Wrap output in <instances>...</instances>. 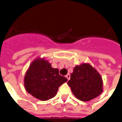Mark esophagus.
<instances>
[{"label": "esophagus", "mask_w": 122, "mask_h": 122, "mask_svg": "<svg viewBox=\"0 0 122 122\" xmlns=\"http://www.w3.org/2000/svg\"><path fill=\"white\" fill-rule=\"evenodd\" d=\"M66 77L67 78V79H68V80H69V79H70V76L69 73H68L67 75L66 76Z\"/></svg>", "instance_id": "1"}]
</instances>
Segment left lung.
I'll return each mask as SVG.
<instances>
[{
	"mask_svg": "<svg viewBox=\"0 0 122 122\" xmlns=\"http://www.w3.org/2000/svg\"><path fill=\"white\" fill-rule=\"evenodd\" d=\"M68 84L76 98L84 102L96 98L103 91L101 76L88 63L73 68Z\"/></svg>",
	"mask_w": 122,
	"mask_h": 122,
	"instance_id": "1",
	"label": "left lung"
}]
</instances>
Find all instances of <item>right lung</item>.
Here are the masks:
<instances>
[{
	"instance_id": "obj_1",
	"label": "right lung",
	"mask_w": 122,
	"mask_h": 122,
	"mask_svg": "<svg viewBox=\"0 0 122 122\" xmlns=\"http://www.w3.org/2000/svg\"><path fill=\"white\" fill-rule=\"evenodd\" d=\"M68 79L59 75L44 58H37L31 63L24 77L26 91L41 100H48L57 94L58 88Z\"/></svg>"
}]
</instances>
